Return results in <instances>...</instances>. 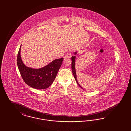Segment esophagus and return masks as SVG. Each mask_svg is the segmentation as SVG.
I'll return each instance as SVG.
<instances>
[{
    "mask_svg": "<svg viewBox=\"0 0 131 131\" xmlns=\"http://www.w3.org/2000/svg\"><path fill=\"white\" fill-rule=\"evenodd\" d=\"M71 52H68L67 53L66 55L65 56V58H70L71 57Z\"/></svg>",
    "mask_w": 131,
    "mask_h": 131,
    "instance_id": "1",
    "label": "esophagus"
}]
</instances>
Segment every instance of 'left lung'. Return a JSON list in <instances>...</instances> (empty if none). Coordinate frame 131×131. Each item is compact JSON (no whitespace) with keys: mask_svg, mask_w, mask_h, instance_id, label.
Segmentation results:
<instances>
[{"mask_svg":"<svg viewBox=\"0 0 131 131\" xmlns=\"http://www.w3.org/2000/svg\"><path fill=\"white\" fill-rule=\"evenodd\" d=\"M77 52H75L74 54L75 55V56H72L71 57V70H72V73H73V75L74 76V77L75 79L76 82L78 84V85L81 88H82L83 89V88L82 87V86L80 85L78 81H77V75H76V73L75 71V58L76 56L75 55L77 54Z\"/></svg>","mask_w":131,"mask_h":131,"instance_id":"obj_1","label":"left lung"}]
</instances>
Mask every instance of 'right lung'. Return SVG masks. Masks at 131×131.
<instances>
[{
  "label": "right lung",
  "mask_w": 131,
  "mask_h": 131,
  "mask_svg": "<svg viewBox=\"0 0 131 131\" xmlns=\"http://www.w3.org/2000/svg\"><path fill=\"white\" fill-rule=\"evenodd\" d=\"M20 48L21 46L17 56V65L25 83L29 86L37 89L49 87L55 79L63 58L54 60L44 67L32 69L23 63L20 56Z\"/></svg>",
  "instance_id": "obj_1"
}]
</instances>
